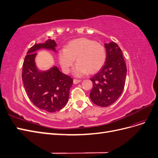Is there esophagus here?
<instances>
[{
  "mask_svg": "<svg viewBox=\"0 0 158 158\" xmlns=\"http://www.w3.org/2000/svg\"><path fill=\"white\" fill-rule=\"evenodd\" d=\"M81 82V80H77V79H74V80H73V82H74V84H78V83H79V82Z\"/></svg>",
  "mask_w": 158,
  "mask_h": 158,
  "instance_id": "esophagus-1",
  "label": "esophagus"
}]
</instances>
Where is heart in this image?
<instances>
[{
    "label": "heart",
    "mask_w": 158,
    "mask_h": 158,
    "mask_svg": "<svg viewBox=\"0 0 158 158\" xmlns=\"http://www.w3.org/2000/svg\"><path fill=\"white\" fill-rule=\"evenodd\" d=\"M58 58L62 69L69 73L76 59L74 75L97 73L106 63L107 52L105 47L88 38H78L70 41L66 48L59 51Z\"/></svg>",
    "instance_id": "heart-1"
}]
</instances>
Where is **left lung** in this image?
<instances>
[{
	"mask_svg": "<svg viewBox=\"0 0 158 158\" xmlns=\"http://www.w3.org/2000/svg\"><path fill=\"white\" fill-rule=\"evenodd\" d=\"M106 63L90 80L93 88L89 94L92 102L107 107L115 102L123 93L125 84L127 66L120 47L114 42L105 44Z\"/></svg>",
	"mask_w": 158,
	"mask_h": 158,
	"instance_id": "obj_1",
	"label": "left lung"
}]
</instances>
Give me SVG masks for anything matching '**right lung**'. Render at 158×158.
<instances>
[{
  "label": "right lung",
  "mask_w": 158,
  "mask_h": 158,
  "mask_svg": "<svg viewBox=\"0 0 158 158\" xmlns=\"http://www.w3.org/2000/svg\"><path fill=\"white\" fill-rule=\"evenodd\" d=\"M55 40L35 44L28 50L23 63L22 80L28 98L33 104L49 113L58 111L67 103L73 79L53 66L46 71L38 70L35 63L36 51L51 49L56 52Z\"/></svg>",
  "instance_id": "right-lung-1"
}]
</instances>
